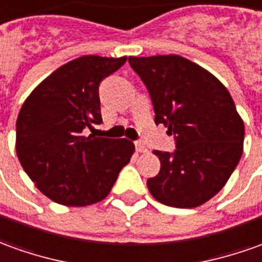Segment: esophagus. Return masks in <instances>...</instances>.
<instances>
[{"mask_svg": "<svg viewBox=\"0 0 262 262\" xmlns=\"http://www.w3.org/2000/svg\"><path fill=\"white\" fill-rule=\"evenodd\" d=\"M135 151L137 152H147V147L142 144V142H135Z\"/></svg>", "mask_w": 262, "mask_h": 262, "instance_id": "esophagus-1", "label": "esophagus"}]
</instances>
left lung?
Here are the masks:
<instances>
[{
  "label": "left lung",
  "mask_w": 262,
  "mask_h": 262,
  "mask_svg": "<svg viewBox=\"0 0 262 262\" xmlns=\"http://www.w3.org/2000/svg\"><path fill=\"white\" fill-rule=\"evenodd\" d=\"M148 90L155 124L174 135L176 151H154L158 176L147 181L157 201L194 208L223 188L243 155L244 122L228 90L212 74L180 55L129 57Z\"/></svg>",
  "instance_id": "8db88e82"
}]
</instances>
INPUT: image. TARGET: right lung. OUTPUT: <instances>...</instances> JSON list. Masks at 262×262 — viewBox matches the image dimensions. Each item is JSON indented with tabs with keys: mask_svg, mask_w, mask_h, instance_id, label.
<instances>
[{
	"mask_svg": "<svg viewBox=\"0 0 262 262\" xmlns=\"http://www.w3.org/2000/svg\"><path fill=\"white\" fill-rule=\"evenodd\" d=\"M127 57L84 55L59 67L30 94L17 118L18 160L55 203L84 207L104 200L134 152L125 138L85 135L102 122L100 82Z\"/></svg>",
	"mask_w": 262,
	"mask_h": 262,
	"instance_id": "right-lung-1",
	"label": "right lung"
}]
</instances>
